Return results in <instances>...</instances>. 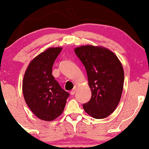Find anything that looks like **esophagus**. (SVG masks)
I'll list each match as a JSON object with an SVG mask.
<instances>
[{"mask_svg": "<svg viewBox=\"0 0 149 149\" xmlns=\"http://www.w3.org/2000/svg\"><path fill=\"white\" fill-rule=\"evenodd\" d=\"M76 91H77V87H74V89H72V90L70 91V94H71V95H74V93H75V92H76Z\"/></svg>", "mask_w": 149, "mask_h": 149, "instance_id": "obj_1", "label": "esophagus"}]
</instances>
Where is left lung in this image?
I'll return each instance as SVG.
<instances>
[{
  "instance_id": "1",
  "label": "left lung",
  "mask_w": 149,
  "mask_h": 149,
  "mask_svg": "<svg viewBox=\"0 0 149 149\" xmlns=\"http://www.w3.org/2000/svg\"><path fill=\"white\" fill-rule=\"evenodd\" d=\"M87 71L91 97L83 105L95 119H104L115 111L121 99L124 71L116 55L107 48L92 45L74 49Z\"/></svg>"
}]
</instances>
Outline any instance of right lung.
Here are the masks:
<instances>
[{"label":"right lung","mask_w":149,"mask_h":149,"mask_svg":"<svg viewBox=\"0 0 149 149\" xmlns=\"http://www.w3.org/2000/svg\"><path fill=\"white\" fill-rule=\"evenodd\" d=\"M62 47H50L38 55L24 74L22 91L31 111L40 119L50 121L64 111L69 93L52 75V66Z\"/></svg>","instance_id":"add662e5"}]
</instances>
